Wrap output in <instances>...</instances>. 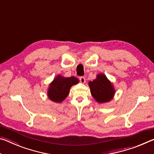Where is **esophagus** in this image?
Wrapping results in <instances>:
<instances>
[{"label": "esophagus", "mask_w": 154, "mask_h": 154, "mask_svg": "<svg viewBox=\"0 0 154 154\" xmlns=\"http://www.w3.org/2000/svg\"><path fill=\"white\" fill-rule=\"evenodd\" d=\"M79 80H80V82L82 83H85V78L84 77H81L79 78Z\"/></svg>", "instance_id": "obj_1"}]
</instances>
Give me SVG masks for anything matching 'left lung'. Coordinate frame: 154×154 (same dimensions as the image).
I'll return each instance as SVG.
<instances>
[{
    "mask_svg": "<svg viewBox=\"0 0 154 154\" xmlns=\"http://www.w3.org/2000/svg\"><path fill=\"white\" fill-rule=\"evenodd\" d=\"M88 85L92 97L100 104L110 102L116 94L113 84L103 73H98L95 79L88 82Z\"/></svg>",
    "mask_w": 154,
    "mask_h": 154,
    "instance_id": "left-lung-1",
    "label": "left lung"
}]
</instances>
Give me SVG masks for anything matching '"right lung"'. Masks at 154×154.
<instances>
[{
  "label": "right lung",
  "mask_w": 154,
  "mask_h": 154,
  "mask_svg": "<svg viewBox=\"0 0 154 154\" xmlns=\"http://www.w3.org/2000/svg\"><path fill=\"white\" fill-rule=\"evenodd\" d=\"M78 83L79 79L77 77H64L61 75H58L49 85V99L57 103H62L69 94L71 88Z\"/></svg>",
  "instance_id": "1"
}]
</instances>
